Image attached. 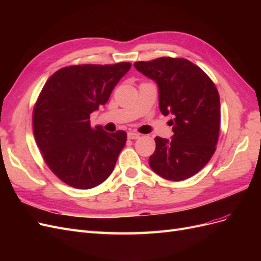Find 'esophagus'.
I'll return each instance as SVG.
<instances>
[{
  "label": "esophagus",
  "mask_w": 261,
  "mask_h": 261,
  "mask_svg": "<svg viewBox=\"0 0 261 261\" xmlns=\"http://www.w3.org/2000/svg\"><path fill=\"white\" fill-rule=\"evenodd\" d=\"M139 136H140V134L136 133V132H128L127 133L128 139H137V138H139Z\"/></svg>",
  "instance_id": "34e87169"
}]
</instances>
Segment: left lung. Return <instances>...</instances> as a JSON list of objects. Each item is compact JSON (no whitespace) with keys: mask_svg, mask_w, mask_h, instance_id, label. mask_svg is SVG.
<instances>
[{"mask_svg":"<svg viewBox=\"0 0 261 261\" xmlns=\"http://www.w3.org/2000/svg\"><path fill=\"white\" fill-rule=\"evenodd\" d=\"M136 69L159 87V108L171 115L172 139L156 136L149 165L169 180L198 173L216 151L220 130V97L203 70L186 59L163 57L136 62Z\"/></svg>","mask_w":261,"mask_h":261,"instance_id":"left-lung-1","label":"left lung"}]
</instances>
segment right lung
<instances>
[{"label":"right lung","instance_id":"right-lung-1","mask_svg":"<svg viewBox=\"0 0 261 261\" xmlns=\"http://www.w3.org/2000/svg\"><path fill=\"white\" fill-rule=\"evenodd\" d=\"M130 66L122 62L63 67L43 86L33 112L34 135L45 163L65 184L89 189L113 172L127 134L92 128L90 114L107 103Z\"/></svg>","mask_w":261,"mask_h":261}]
</instances>
